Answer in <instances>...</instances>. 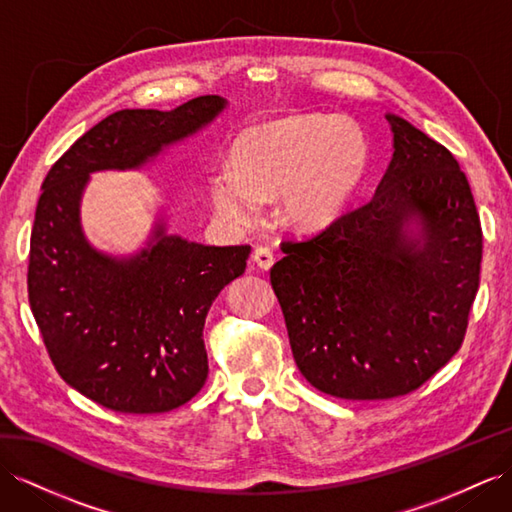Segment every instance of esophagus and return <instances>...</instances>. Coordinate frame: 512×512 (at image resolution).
<instances>
[{"mask_svg": "<svg viewBox=\"0 0 512 512\" xmlns=\"http://www.w3.org/2000/svg\"><path fill=\"white\" fill-rule=\"evenodd\" d=\"M253 261L261 268V270H270L274 264V255L268 246H257L253 253Z\"/></svg>", "mask_w": 512, "mask_h": 512, "instance_id": "1", "label": "esophagus"}]
</instances>
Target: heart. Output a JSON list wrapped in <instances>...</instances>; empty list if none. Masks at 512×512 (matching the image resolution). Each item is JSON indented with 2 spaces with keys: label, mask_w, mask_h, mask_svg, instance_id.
Segmentation results:
<instances>
[{
  "label": "heart",
  "mask_w": 512,
  "mask_h": 512,
  "mask_svg": "<svg viewBox=\"0 0 512 512\" xmlns=\"http://www.w3.org/2000/svg\"><path fill=\"white\" fill-rule=\"evenodd\" d=\"M368 166L363 129L333 114H294L244 129L229 168L209 177L216 212L251 225L264 199L279 194V214L296 229H322L344 214Z\"/></svg>",
  "instance_id": "1"
}]
</instances>
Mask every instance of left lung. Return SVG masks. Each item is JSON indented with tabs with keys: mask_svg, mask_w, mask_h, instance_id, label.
<instances>
[{
	"mask_svg": "<svg viewBox=\"0 0 512 512\" xmlns=\"http://www.w3.org/2000/svg\"><path fill=\"white\" fill-rule=\"evenodd\" d=\"M387 121L393 157L372 199L281 242L270 270L300 374L344 400L422 387L461 348L480 285L482 229L465 173L424 131Z\"/></svg>",
	"mask_w": 512,
	"mask_h": 512,
	"instance_id": "8db88e82",
	"label": "left lung"
}]
</instances>
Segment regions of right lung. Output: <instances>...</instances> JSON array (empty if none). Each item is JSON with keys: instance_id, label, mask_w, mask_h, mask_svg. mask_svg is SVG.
<instances>
[{"instance_id": "1", "label": "right lung", "mask_w": 512, "mask_h": 512, "mask_svg": "<svg viewBox=\"0 0 512 512\" xmlns=\"http://www.w3.org/2000/svg\"><path fill=\"white\" fill-rule=\"evenodd\" d=\"M225 106L205 95L170 112H114L77 138L43 181L30 238V307L62 381L110 411L166 413L201 391L207 311L246 270L251 246H203L157 222L138 255L101 253L80 225L88 175L140 168Z\"/></svg>"}]
</instances>
